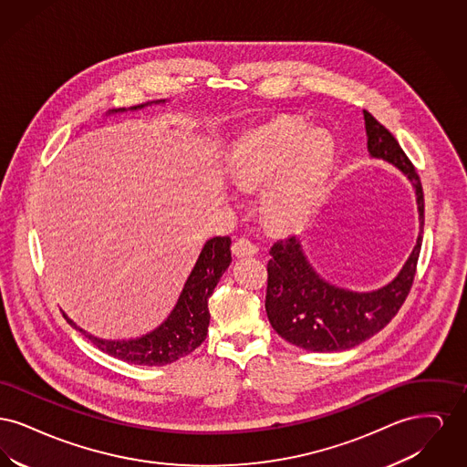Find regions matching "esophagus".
I'll use <instances>...</instances> for the list:
<instances>
[{
    "mask_svg": "<svg viewBox=\"0 0 467 467\" xmlns=\"http://www.w3.org/2000/svg\"><path fill=\"white\" fill-rule=\"evenodd\" d=\"M233 254L238 255V257L254 255V254H257V244H254V242H250L248 238H238V240L233 244Z\"/></svg>",
    "mask_w": 467,
    "mask_h": 467,
    "instance_id": "1",
    "label": "esophagus"
}]
</instances>
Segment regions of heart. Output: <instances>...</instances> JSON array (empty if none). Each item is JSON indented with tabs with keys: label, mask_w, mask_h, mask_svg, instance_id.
<instances>
[{
	"label": "heart",
	"mask_w": 467,
	"mask_h": 467,
	"mask_svg": "<svg viewBox=\"0 0 467 467\" xmlns=\"http://www.w3.org/2000/svg\"><path fill=\"white\" fill-rule=\"evenodd\" d=\"M308 131L297 119H276L234 141L227 168L236 183L252 187L285 168L265 194V212L273 223H297L318 198L333 162V138Z\"/></svg>",
	"instance_id": "b5f03b06"
}]
</instances>
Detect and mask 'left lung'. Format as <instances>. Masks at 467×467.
Instances as JSON below:
<instances>
[{
    "instance_id": "obj_1",
    "label": "left lung",
    "mask_w": 467,
    "mask_h": 467,
    "mask_svg": "<svg viewBox=\"0 0 467 467\" xmlns=\"http://www.w3.org/2000/svg\"><path fill=\"white\" fill-rule=\"evenodd\" d=\"M368 149L398 166L417 191L420 234L398 278L373 292L337 289L306 263L296 236L276 240L267 263L266 313L273 329L292 345L311 352L348 350L381 331L406 301L417 273L423 234V191L413 162L398 140L364 110Z\"/></svg>"
}]
</instances>
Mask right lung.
Segmentation results:
<instances>
[{
	"instance_id": "add662e5",
	"label": "right lung",
	"mask_w": 467,
	"mask_h": 467,
	"mask_svg": "<svg viewBox=\"0 0 467 467\" xmlns=\"http://www.w3.org/2000/svg\"><path fill=\"white\" fill-rule=\"evenodd\" d=\"M231 263V238L215 236L201 250L200 259L185 282L177 306L156 331L130 341H107L67 324L84 334L101 352L138 366H164L194 352L204 341L210 324L208 299Z\"/></svg>"
}]
</instances>
